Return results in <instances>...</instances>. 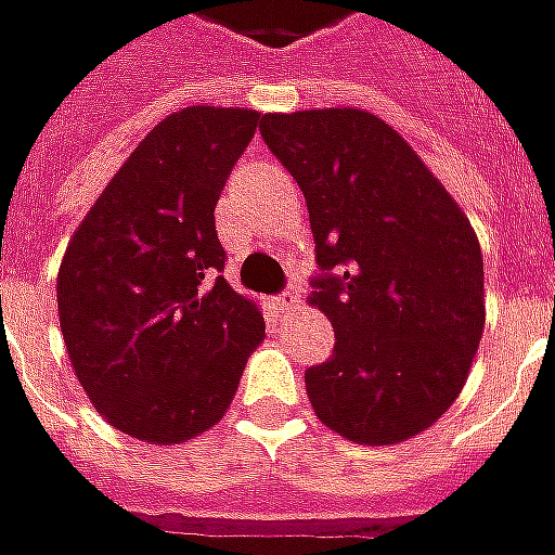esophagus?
<instances>
[{
  "instance_id": "obj_1",
  "label": "esophagus",
  "mask_w": 555,
  "mask_h": 555,
  "mask_svg": "<svg viewBox=\"0 0 555 555\" xmlns=\"http://www.w3.org/2000/svg\"><path fill=\"white\" fill-rule=\"evenodd\" d=\"M297 304H300V294H297V291H285V294L273 297V309H276V312H282V315L294 312V309H297Z\"/></svg>"
}]
</instances>
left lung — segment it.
<instances>
[{
	"mask_svg": "<svg viewBox=\"0 0 555 555\" xmlns=\"http://www.w3.org/2000/svg\"><path fill=\"white\" fill-rule=\"evenodd\" d=\"M309 207L333 354L306 370L318 421L358 444L421 436L466 385L487 321L475 228L409 141L360 107L264 114Z\"/></svg>",
	"mask_w": 555,
	"mask_h": 555,
	"instance_id": "left-lung-1",
	"label": "left lung"
}]
</instances>
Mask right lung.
<instances>
[{
  "mask_svg": "<svg viewBox=\"0 0 555 555\" xmlns=\"http://www.w3.org/2000/svg\"><path fill=\"white\" fill-rule=\"evenodd\" d=\"M261 122L249 107L165 116L104 185L62 255L68 360L107 424L183 444L228 412L264 315L222 276L216 204Z\"/></svg>",
  "mask_w": 555,
  "mask_h": 555,
  "instance_id": "obj_1",
  "label": "right lung"
}]
</instances>
